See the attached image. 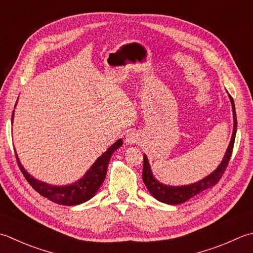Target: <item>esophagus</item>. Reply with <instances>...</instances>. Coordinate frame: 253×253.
<instances>
[{
  "instance_id": "34e87169",
  "label": "esophagus",
  "mask_w": 253,
  "mask_h": 253,
  "mask_svg": "<svg viewBox=\"0 0 253 253\" xmlns=\"http://www.w3.org/2000/svg\"><path fill=\"white\" fill-rule=\"evenodd\" d=\"M126 143L127 145H135V143L139 140V138H138V136H137V133H133V132H131V133H128V135L126 136Z\"/></svg>"
}]
</instances>
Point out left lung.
Segmentation results:
<instances>
[{"label": "left lung", "instance_id": "obj_1", "mask_svg": "<svg viewBox=\"0 0 253 253\" xmlns=\"http://www.w3.org/2000/svg\"><path fill=\"white\" fill-rule=\"evenodd\" d=\"M228 96H229L231 107H232V116H234V130H232L229 146L227 148L224 158H222L219 166L216 168V170L212 171L211 174L203 177V179L200 181L192 183V184H187V185L173 186V185L163 184V183L158 181L155 177V175H153L149 160H148L146 155H143L142 180H143V183H145V185L147 186L148 191H149L150 194L155 197L156 200L162 203H166V204H169V205L182 204V203H185L186 201L192 199V197L200 194V193H202L203 191L211 189V187L214 186L216 183L221 179V176L224 174V172L226 170L227 166H228V162L231 157L232 148H234V143H235L236 131H237V117H236L235 103H234V100H232V97L230 96V94H228Z\"/></svg>", "mask_w": 253, "mask_h": 253}]
</instances>
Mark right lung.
Masks as SVG:
<instances>
[{
  "instance_id": "obj_1",
  "label": "right lung",
  "mask_w": 253,
  "mask_h": 253,
  "mask_svg": "<svg viewBox=\"0 0 253 253\" xmlns=\"http://www.w3.org/2000/svg\"><path fill=\"white\" fill-rule=\"evenodd\" d=\"M13 120L14 111L12 114V124ZM122 146L123 140L118 139L115 143H113L101 157L97 158L96 161L93 163L90 169L85 172V174H84L80 180L67 185H52L49 184V183L35 179V177L29 174L26 169L23 167L21 161H19V158L16 151H15V155H16L19 169H21L25 179H26L29 184L33 186L34 190H36L39 194L47 197V199L50 200L51 202L57 203V204L74 206L82 204V203H85L96 194L98 189H100L101 185L103 184L104 180H105L107 166L108 162L111 160L112 155Z\"/></svg>"
}]
</instances>
